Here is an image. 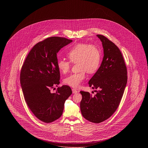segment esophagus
I'll return each mask as SVG.
<instances>
[{
  "label": "esophagus",
  "mask_w": 148,
  "mask_h": 148,
  "mask_svg": "<svg viewBox=\"0 0 148 148\" xmlns=\"http://www.w3.org/2000/svg\"><path fill=\"white\" fill-rule=\"evenodd\" d=\"M72 92H73V94H75V93H77V92H79V91L77 90H76V89H74V88H73V89H72Z\"/></svg>",
  "instance_id": "34e87169"
}]
</instances>
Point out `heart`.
Returning a JSON list of instances; mask_svg holds the SVG:
<instances>
[{
	"label": "heart",
	"mask_w": 148,
	"mask_h": 148,
	"mask_svg": "<svg viewBox=\"0 0 148 148\" xmlns=\"http://www.w3.org/2000/svg\"><path fill=\"white\" fill-rule=\"evenodd\" d=\"M70 61L60 59L57 66L61 73L65 74L71 69V63L77 64L79 71L64 79V83L72 87H77L85 78L86 71L89 74L95 73L101 63V53L95 46L79 43L73 46L67 54Z\"/></svg>",
	"instance_id": "heart-1"
}]
</instances>
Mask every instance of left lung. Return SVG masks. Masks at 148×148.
I'll return each instance as SVG.
<instances>
[{"label": "left lung", "mask_w": 148, "mask_h": 148, "mask_svg": "<svg viewBox=\"0 0 148 148\" xmlns=\"http://www.w3.org/2000/svg\"><path fill=\"white\" fill-rule=\"evenodd\" d=\"M102 42L104 57L98 70L89 82L98 89L92 96L81 91L80 110L88 121L100 123L109 118L118 108L127 83V69L118 47L105 36L97 35Z\"/></svg>", "instance_id": "8db88e82"}]
</instances>
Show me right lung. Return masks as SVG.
I'll use <instances>...</instances> for the list:
<instances>
[{
	"instance_id": "obj_1",
	"label": "right lung",
	"mask_w": 148,
	"mask_h": 148,
	"mask_svg": "<svg viewBox=\"0 0 148 148\" xmlns=\"http://www.w3.org/2000/svg\"><path fill=\"white\" fill-rule=\"evenodd\" d=\"M72 40L59 36L38 42L29 51L21 67L20 80L27 104L38 119L49 123L62 115L65 100L72 91L70 86L50 89L60 83L57 53Z\"/></svg>"
}]
</instances>
